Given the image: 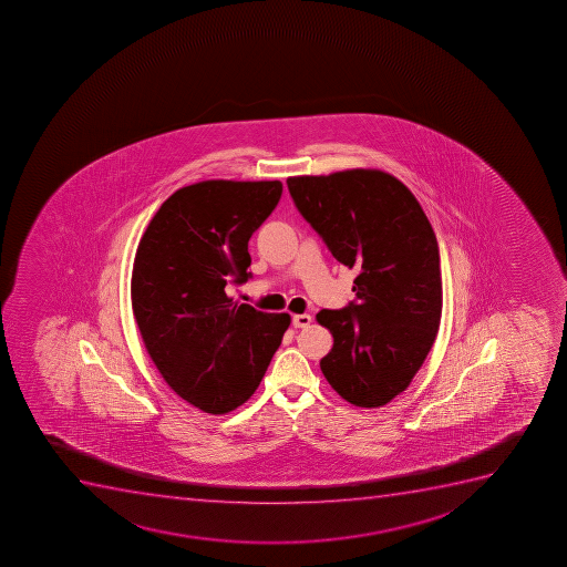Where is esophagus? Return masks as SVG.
<instances>
[{
  "label": "esophagus",
  "mask_w": 567,
  "mask_h": 567,
  "mask_svg": "<svg viewBox=\"0 0 567 567\" xmlns=\"http://www.w3.org/2000/svg\"><path fill=\"white\" fill-rule=\"evenodd\" d=\"M293 327H298V329H303V327H309L312 323V316L310 315H296L292 318Z\"/></svg>",
  "instance_id": "esophagus-1"
}]
</instances>
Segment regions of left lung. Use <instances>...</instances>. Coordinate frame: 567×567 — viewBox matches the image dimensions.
Masks as SVG:
<instances>
[{"label":"left lung","mask_w":567,"mask_h":567,"mask_svg":"<svg viewBox=\"0 0 567 567\" xmlns=\"http://www.w3.org/2000/svg\"><path fill=\"white\" fill-rule=\"evenodd\" d=\"M287 183L332 257L359 271L357 303L316 315L334 340L321 371L348 403L384 406L410 386L440 329L442 274L431 221L414 194L382 169Z\"/></svg>","instance_id":"left-lung-1"}]
</instances>
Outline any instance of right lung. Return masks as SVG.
<instances>
[{"label": "right lung", "mask_w": 567, "mask_h": 567, "mask_svg": "<svg viewBox=\"0 0 567 567\" xmlns=\"http://www.w3.org/2000/svg\"><path fill=\"white\" fill-rule=\"evenodd\" d=\"M282 194L280 181H199L161 205L136 247L131 305L158 373L192 406L221 415L251 398L290 326L238 303L247 241Z\"/></svg>", "instance_id": "add662e5"}]
</instances>
